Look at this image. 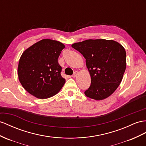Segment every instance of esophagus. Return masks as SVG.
I'll return each instance as SVG.
<instances>
[{
  "mask_svg": "<svg viewBox=\"0 0 146 146\" xmlns=\"http://www.w3.org/2000/svg\"><path fill=\"white\" fill-rule=\"evenodd\" d=\"M78 72H74V73H73V74L72 75V77L75 78V77H76L78 76Z\"/></svg>",
  "mask_w": 146,
  "mask_h": 146,
  "instance_id": "34e87169",
  "label": "esophagus"
}]
</instances>
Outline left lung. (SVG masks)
<instances>
[{"label": "left lung", "instance_id": "8db88e82", "mask_svg": "<svg viewBox=\"0 0 146 146\" xmlns=\"http://www.w3.org/2000/svg\"><path fill=\"white\" fill-rule=\"evenodd\" d=\"M72 47L86 58L91 84L84 94L96 100L109 98L118 88L126 70L125 48L113 40L88 39Z\"/></svg>", "mask_w": 146, "mask_h": 146}]
</instances>
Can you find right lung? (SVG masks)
Wrapping results in <instances>:
<instances>
[{
    "instance_id": "1",
    "label": "right lung",
    "mask_w": 146,
    "mask_h": 146,
    "mask_svg": "<svg viewBox=\"0 0 146 146\" xmlns=\"http://www.w3.org/2000/svg\"><path fill=\"white\" fill-rule=\"evenodd\" d=\"M65 45L49 39L39 40L21 55L18 77L23 88L36 98L44 99L57 94L65 79L60 74L58 58Z\"/></svg>"
}]
</instances>
